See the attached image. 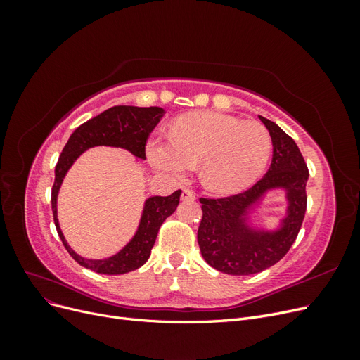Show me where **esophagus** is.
<instances>
[{"mask_svg": "<svg viewBox=\"0 0 360 360\" xmlns=\"http://www.w3.org/2000/svg\"><path fill=\"white\" fill-rule=\"evenodd\" d=\"M181 200L183 201H193L195 200V192L191 189H183L181 191Z\"/></svg>", "mask_w": 360, "mask_h": 360, "instance_id": "esophagus-1", "label": "esophagus"}]
</instances>
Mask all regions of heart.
<instances>
[{
  "label": "heart",
  "instance_id": "obj_1",
  "mask_svg": "<svg viewBox=\"0 0 360 360\" xmlns=\"http://www.w3.org/2000/svg\"><path fill=\"white\" fill-rule=\"evenodd\" d=\"M271 135L264 124L221 112H191L174 122L169 139H151L147 158L172 179L188 176L201 163V180L217 193L250 186L271 155Z\"/></svg>",
  "mask_w": 360,
  "mask_h": 360
}]
</instances>
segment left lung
Returning <instances> with one entry per match:
<instances>
[{"mask_svg":"<svg viewBox=\"0 0 360 360\" xmlns=\"http://www.w3.org/2000/svg\"><path fill=\"white\" fill-rule=\"evenodd\" d=\"M274 143V158L254 186L224 198H200L202 217L198 245L205 263L226 275L259 274L284 258L297 238L307 212V181L309 177L297 144L278 124L261 117ZM282 186L289 191L290 207L285 228L275 235L248 232L240 216L266 188Z\"/></svg>","mask_w":360,"mask_h":360,"instance_id":"left-lung-1","label":"left lung"}]
</instances>
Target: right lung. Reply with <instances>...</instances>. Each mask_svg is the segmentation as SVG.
Instances as JSON below:
<instances>
[{"label": "right lung", "instance_id": "right-lung-1", "mask_svg": "<svg viewBox=\"0 0 360 360\" xmlns=\"http://www.w3.org/2000/svg\"><path fill=\"white\" fill-rule=\"evenodd\" d=\"M163 114H165V111L158 106H112L76 129L58 158L56 167V181H53L51 195L53 222H56L64 248L68 249L72 258L78 264L96 271V274L123 275L143 266L150 257L160 225L168 216L176 212L181 191H176L169 197H153L147 200L138 233L132 238V242L123 250H120L117 255L106 259H85L73 252L68 242L64 240V236L60 230L57 221V193L60 184L75 159L84 150L94 146L123 147L132 151L136 158L146 159L147 141L150 134L159 124Z\"/></svg>", "mask_w": 360, "mask_h": 360}]
</instances>
